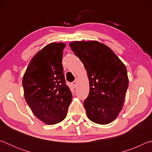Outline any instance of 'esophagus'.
I'll use <instances>...</instances> for the list:
<instances>
[{"label":"esophagus","mask_w":152,"mask_h":152,"mask_svg":"<svg viewBox=\"0 0 152 152\" xmlns=\"http://www.w3.org/2000/svg\"><path fill=\"white\" fill-rule=\"evenodd\" d=\"M72 86L74 88H76L77 86V82L76 81H74L73 82H72Z\"/></svg>","instance_id":"esophagus-1"}]
</instances>
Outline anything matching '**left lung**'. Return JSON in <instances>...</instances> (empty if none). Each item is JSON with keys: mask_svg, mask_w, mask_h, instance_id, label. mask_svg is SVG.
<instances>
[{"mask_svg": "<svg viewBox=\"0 0 152 152\" xmlns=\"http://www.w3.org/2000/svg\"><path fill=\"white\" fill-rule=\"evenodd\" d=\"M70 47L88 73L90 92L84 101L92 122L106 125L119 115L129 86L126 67L115 53L96 41L73 42Z\"/></svg>", "mask_w": 152, "mask_h": 152, "instance_id": "8db88e82", "label": "left lung"}]
</instances>
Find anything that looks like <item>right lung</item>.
Here are the masks:
<instances>
[{
    "instance_id": "add662e5",
    "label": "right lung",
    "mask_w": 152,
    "mask_h": 152,
    "mask_svg": "<svg viewBox=\"0 0 152 152\" xmlns=\"http://www.w3.org/2000/svg\"><path fill=\"white\" fill-rule=\"evenodd\" d=\"M64 43H51L31 60L23 78L25 99L36 117L48 125L65 119L72 99L66 84L62 61Z\"/></svg>"
}]
</instances>
